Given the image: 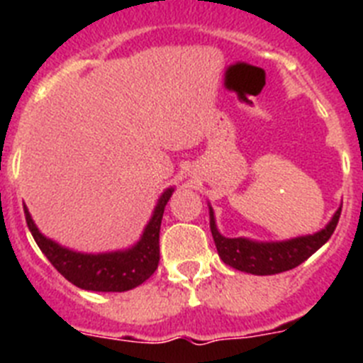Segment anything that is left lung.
<instances>
[{
  "mask_svg": "<svg viewBox=\"0 0 363 363\" xmlns=\"http://www.w3.org/2000/svg\"><path fill=\"white\" fill-rule=\"evenodd\" d=\"M340 213H342V205L333 214L329 223L318 233L281 240V242H258V240L251 238H225L218 230L214 211L209 205L211 233H213L218 255L223 259V264L242 272L256 274V277L278 274V272L291 271L303 264L309 256H313L327 240L331 238V234L338 225Z\"/></svg>",
  "mask_w": 363,
  "mask_h": 363,
  "instance_id": "1",
  "label": "left lung"
}]
</instances>
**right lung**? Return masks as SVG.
Masks as SVG:
<instances>
[{
  "label": "right lung",
  "mask_w": 363,
  "mask_h": 363,
  "mask_svg": "<svg viewBox=\"0 0 363 363\" xmlns=\"http://www.w3.org/2000/svg\"><path fill=\"white\" fill-rule=\"evenodd\" d=\"M172 192L174 187H169L162 192L152 216L147 221L140 240L133 247L123 251L98 252V255L72 251L47 238L32 220L27 205H23V211L32 238L36 240L41 252L56 267V271L63 274L70 284L79 289L96 291V293H123L142 285L158 269L160 227H162L163 211L167 201L171 200Z\"/></svg>",
  "instance_id": "add662e5"
}]
</instances>
